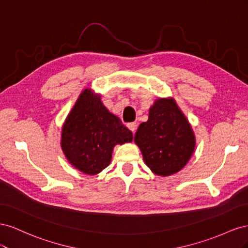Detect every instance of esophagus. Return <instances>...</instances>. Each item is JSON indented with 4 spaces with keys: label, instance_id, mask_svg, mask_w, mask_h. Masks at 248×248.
Listing matches in <instances>:
<instances>
[{
    "label": "esophagus",
    "instance_id": "esophagus-1",
    "mask_svg": "<svg viewBox=\"0 0 248 248\" xmlns=\"http://www.w3.org/2000/svg\"><path fill=\"white\" fill-rule=\"evenodd\" d=\"M127 127H128L129 128V130L132 132V133H134L136 132V130H137V127H138V124L137 123H129L128 125H127Z\"/></svg>",
    "mask_w": 248,
    "mask_h": 248
}]
</instances>
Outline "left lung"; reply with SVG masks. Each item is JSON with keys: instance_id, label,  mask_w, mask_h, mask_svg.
<instances>
[{"instance_id": "8db88e82", "label": "left lung", "mask_w": 248, "mask_h": 248, "mask_svg": "<svg viewBox=\"0 0 248 248\" xmlns=\"http://www.w3.org/2000/svg\"><path fill=\"white\" fill-rule=\"evenodd\" d=\"M147 167L167 177L182 170L196 147L191 126L172 98H158L134 136Z\"/></svg>"}]
</instances>
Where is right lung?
I'll use <instances>...</instances> for the list:
<instances>
[{
	"mask_svg": "<svg viewBox=\"0 0 248 248\" xmlns=\"http://www.w3.org/2000/svg\"><path fill=\"white\" fill-rule=\"evenodd\" d=\"M132 139L131 131L103 106L100 96L86 89L65 120L61 147L72 167L97 175L109 164L114 147Z\"/></svg>",
	"mask_w": 248,
	"mask_h": 248,
	"instance_id": "add662e5",
	"label": "right lung"
}]
</instances>
